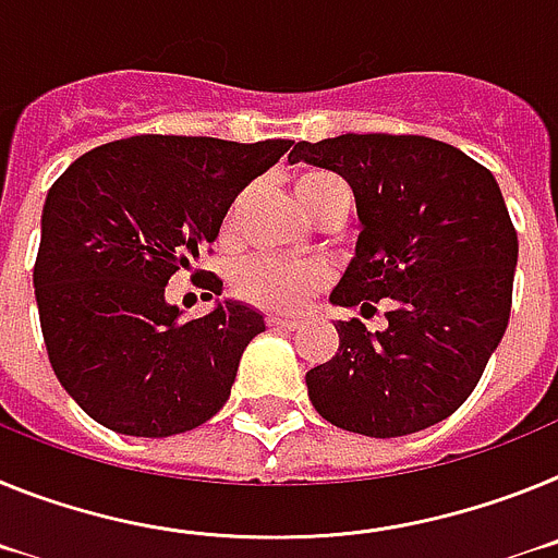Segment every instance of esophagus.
<instances>
[{
    "label": "esophagus",
    "mask_w": 558,
    "mask_h": 558,
    "mask_svg": "<svg viewBox=\"0 0 558 558\" xmlns=\"http://www.w3.org/2000/svg\"><path fill=\"white\" fill-rule=\"evenodd\" d=\"M269 328H280V331H294L298 328V319H286V317H269L266 319Z\"/></svg>",
    "instance_id": "34e87169"
}]
</instances>
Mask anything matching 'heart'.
<instances>
[{"instance_id": "obj_1", "label": "heart", "mask_w": 558, "mask_h": 558, "mask_svg": "<svg viewBox=\"0 0 558 558\" xmlns=\"http://www.w3.org/2000/svg\"><path fill=\"white\" fill-rule=\"evenodd\" d=\"M294 196L300 207L314 216L331 198H348L342 179L328 171H303L294 177ZM331 280L328 269L314 260H289L258 255L235 269V292L252 303L275 314H294L306 306L317 292Z\"/></svg>"}]
</instances>
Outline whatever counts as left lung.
Instances as JSON below:
<instances>
[{
  "label": "left lung",
  "instance_id": "8db88e82",
  "mask_svg": "<svg viewBox=\"0 0 558 558\" xmlns=\"http://www.w3.org/2000/svg\"><path fill=\"white\" fill-rule=\"evenodd\" d=\"M339 173L360 216L333 306L339 348L306 373L314 410L339 429L399 438L449 418L481 381L511 314L517 230L488 168L418 134L298 143L289 162Z\"/></svg>",
  "mask_w": 558,
  "mask_h": 558
}]
</instances>
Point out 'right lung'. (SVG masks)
<instances>
[{
	"instance_id": "right-lung-1",
	"label": "right lung",
	"mask_w": 558,
	"mask_h": 558,
	"mask_svg": "<svg viewBox=\"0 0 558 558\" xmlns=\"http://www.w3.org/2000/svg\"><path fill=\"white\" fill-rule=\"evenodd\" d=\"M289 145L140 134L92 148L56 179L33 286L52 371L89 418L114 433L168 438L225 407L264 317L225 300L182 319L165 286L187 269L221 294L225 283L193 264L235 196Z\"/></svg>"
}]
</instances>
